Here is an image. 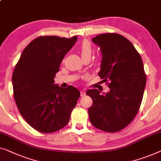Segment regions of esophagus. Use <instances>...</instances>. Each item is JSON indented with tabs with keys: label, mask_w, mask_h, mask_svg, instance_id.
Segmentation results:
<instances>
[{
	"label": "esophagus",
	"mask_w": 161,
	"mask_h": 161,
	"mask_svg": "<svg viewBox=\"0 0 161 161\" xmlns=\"http://www.w3.org/2000/svg\"><path fill=\"white\" fill-rule=\"evenodd\" d=\"M80 96L82 97L86 96V92H85L84 90H82V91H81V92H80Z\"/></svg>",
	"instance_id": "34e87169"
}]
</instances>
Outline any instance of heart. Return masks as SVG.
<instances>
[{
	"instance_id": "obj_1",
	"label": "heart",
	"mask_w": 161,
	"mask_h": 161,
	"mask_svg": "<svg viewBox=\"0 0 161 161\" xmlns=\"http://www.w3.org/2000/svg\"><path fill=\"white\" fill-rule=\"evenodd\" d=\"M80 54L82 58L91 57L93 52V48L90 42L87 40H84L81 43L80 47H79Z\"/></svg>"
}]
</instances>
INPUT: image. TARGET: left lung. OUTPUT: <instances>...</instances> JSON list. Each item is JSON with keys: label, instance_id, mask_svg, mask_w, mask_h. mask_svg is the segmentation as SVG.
Listing matches in <instances>:
<instances>
[{"label": "left lung", "instance_id": "obj_1", "mask_svg": "<svg viewBox=\"0 0 161 161\" xmlns=\"http://www.w3.org/2000/svg\"><path fill=\"white\" fill-rule=\"evenodd\" d=\"M92 42L102 55L98 75L109 81L110 90L102 94L97 88L87 91L93 100L89 119L102 131H119L134 120L142 101L146 85L142 60L131 42L119 34H100Z\"/></svg>", "mask_w": 161, "mask_h": 161}]
</instances>
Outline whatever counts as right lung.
Here are the masks:
<instances>
[{
    "instance_id": "1",
    "label": "right lung",
    "mask_w": 161,
    "mask_h": 161,
    "mask_svg": "<svg viewBox=\"0 0 161 161\" xmlns=\"http://www.w3.org/2000/svg\"><path fill=\"white\" fill-rule=\"evenodd\" d=\"M78 39L41 36L27 46L12 75L14 97L21 115L37 131L64 128L80 97L78 88L54 84L56 73Z\"/></svg>"
}]
</instances>
